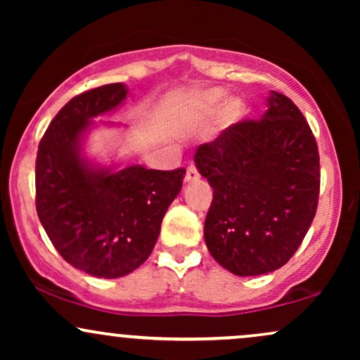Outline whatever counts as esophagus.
<instances>
[{
    "label": "esophagus",
    "mask_w": 360,
    "mask_h": 360,
    "mask_svg": "<svg viewBox=\"0 0 360 360\" xmlns=\"http://www.w3.org/2000/svg\"><path fill=\"white\" fill-rule=\"evenodd\" d=\"M198 177H200V174H198V169L194 166L188 167V171H186V183H194V181H198Z\"/></svg>",
    "instance_id": "obj_1"
}]
</instances>
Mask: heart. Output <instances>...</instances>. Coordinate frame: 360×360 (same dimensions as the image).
Returning <instances> with one entry per match:
<instances>
[{
    "label": "heart",
    "instance_id": "obj_1",
    "mask_svg": "<svg viewBox=\"0 0 360 360\" xmlns=\"http://www.w3.org/2000/svg\"><path fill=\"white\" fill-rule=\"evenodd\" d=\"M223 100H225V91L223 89L206 91V93L201 94L196 101L198 113L203 115V117H208V115L217 111ZM243 113H245V105H243V101L240 98H232V100L226 101L225 106H223L221 117L225 123H235L243 117Z\"/></svg>",
    "mask_w": 360,
    "mask_h": 360
}]
</instances>
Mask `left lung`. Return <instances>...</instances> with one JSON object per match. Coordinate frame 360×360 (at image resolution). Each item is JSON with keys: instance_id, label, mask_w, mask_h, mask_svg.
Returning a JSON list of instances; mask_svg holds the SVG:
<instances>
[{"instance_id": "left-lung-1", "label": "left lung", "mask_w": 360, "mask_h": 360, "mask_svg": "<svg viewBox=\"0 0 360 360\" xmlns=\"http://www.w3.org/2000/svg\"><path fill=\"white\" fill-rule=\"evenodd\" d=\"M213 188L205 242L235 276L283 267L303 242L318 206L320 155L311 128L288 96L271 91L259 122L225 128L194 154Z\"/></svg>"}]
</instances>
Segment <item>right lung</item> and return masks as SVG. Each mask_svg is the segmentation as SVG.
I'll list each match as a JSON object with an SVG mask.
<instances>
[{
	"label": "right lung",
	"mask_w": 360,
	"mask_h": 360,
	"mask_svg": "<svg viewBox=\"0 0 360 360\" xmlns=\"http://www.w3.org/2000/svg\"><path fill=\"white\" fill-rule=\"evenodd\" d=\"M127 94V86L115 82L72 98L37 152L40 223L65 262L94 278H122L146 262L186 174L184 169L101 166L84 155L93 118L117 110Z\"/></svg>",
	"instance_id": "obj_1"
}]
</instances>
